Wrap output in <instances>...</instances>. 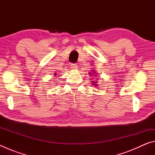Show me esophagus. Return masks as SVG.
I'll list each match as a JSON object with an SVG mask.
<instances>
[{"mask_svg": "<svg viewBox=\"0 0 155 155\" xmlns=\"http://www.w3.org/2000/svg\"><path fill=\"white\" fill-rule=\"evenodd\" d=\"M77 68H78V66L76 64H71V69H74V70L77 69Z\"/></svg>", "mask_w": 155, "mask_h": 155, "instance_id": "esophagus-1", "label": "esophagus"}]
</instances>
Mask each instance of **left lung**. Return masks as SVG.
Segmentation results:
<instances>
[{"label":"left lung","instance_id":"left-lung-1","mask_svg":"<svg viewBox=\"0 0 155 155\" xmlns=\"http://www.w3.org/2000/svg\"><path fill=\"white\" fill-rule=\"evenodd\" d=\"M93 74H96V72H93ZM91 75H92V74H91ZM92 82H93L94 85H98V84H96V82H95V81H92Z\"/></svg>","mask_w":155,"mask_h":155}]
</instances>
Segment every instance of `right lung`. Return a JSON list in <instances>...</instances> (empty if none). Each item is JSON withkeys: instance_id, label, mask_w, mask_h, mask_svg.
<instances>
[{"instance_id": "1", "label": "right lung", "mask_w": 155, "mask_h": 155, "mask_svg": "<svg viewBox=\"0 0 155 155\" xmlns=\"http://www.w3.org/2000/svg\"><path fill=\"white\" fill-rule=\"evenodd\" d=\"M54 75H56V74H54Z\"/></svg>"}]
</instances>
